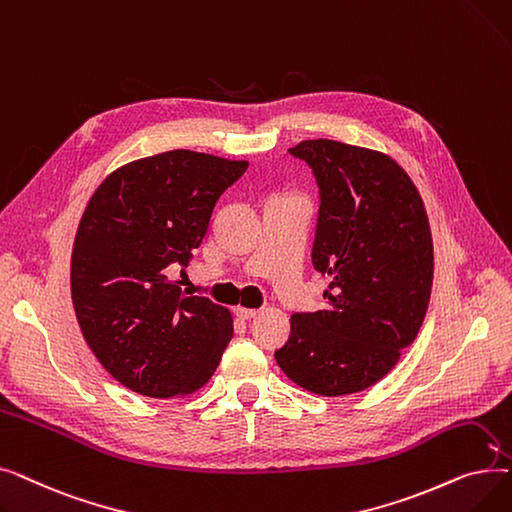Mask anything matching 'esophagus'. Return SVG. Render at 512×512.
<instances>
[{
  "label": "esophagus",
  "instance_id": "1",
  "mask_svg": "<svg viewBox=\"0 0 512 512\" xmlns=\"http://www.w3.org/2000/svg\"><path fill=\"white\" fill-rule=\"evenodd\" d=\"M259 311L257 309H247V307H236V315L240 317V319H251V317H255Z\"/></svg>",
  "mask_w": 512,
  "mask_h": 512
}]
</instances>
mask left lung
Listing matches in <instances>:
<instances>
[{"label": "left lung", "mask_w": 512, "mask_h": 512, "mask_svg": "<svg viewBox=\"0 0 512 512\" xmlns=\"http://www.w3.org/2000/svg\"><path fill=\"white\" fill-rule=\"evenodd\" d=\"M288 151L319 186L313 265L330 288L324 309L290 317L276 361L313 394H355L386 378L419 334L434 280L432 230L417 186L390 155L330 139Z\"/></svg>", "instance_id": "8db88e82"}]
</instances>
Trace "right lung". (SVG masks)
<instances>
[{"instance_id":"1","label":"right lung","mask_w":512,"mask_h":512,"mask_svg":"<svg viewBox=\"0 0 512 512\" xmlns=\"http://www.w3.org/2000/svg\"><path fill=\"white\" fill-rule=\"evenodd\" d=\"M249 161L174 149L107 176L80 218L70 290L80 332L128 390L151 398L203 388L234 334L232 313L168 278L201 245L215 201Z\"/></svg>"}]
</instances>
